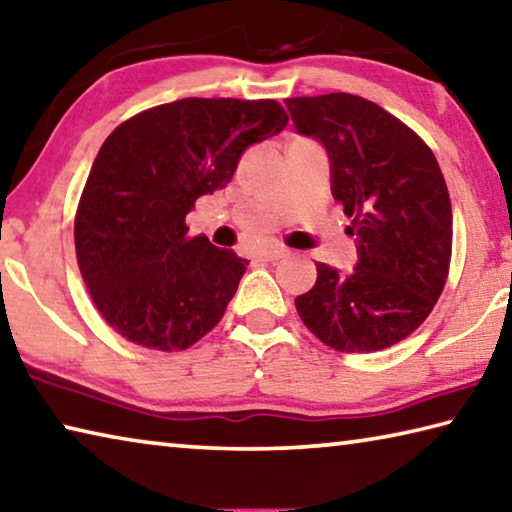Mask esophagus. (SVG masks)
Here are the masks:
<instances>
[{
	"label": "esophagus",
	"instance_id": "obj_1",
	"mask_svg": "<svg viewBox=\"0 0 512 512\" xmlns=\"http://www.w3.org/2000/svg\"><path fill=\"white\" fill-rule=\"evenodd\" d=\"M287 255H289V250L287 248H280V246L266 248V250H262V253H259V257L268 259V262H277V259H282V257H287Z\"/></svg>",
	"mask_w": 512,
	"mask_h": 512
}]
</instances>
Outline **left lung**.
Listing matches in <instances>:
<instances>
[{
	"mask_svg": "<svg viewBox=\"0 0 512 512\" xmlns=\"http://www.w3.org/2000/svg\"><path fill=\"white\" fill-rule=\"evenodd\" d=\"M284 103L298 133L325 144L332 194L359 237L354 273L318 262L314 289L296 298L298 316L336 352L391 348L427 320L445 289L452 203L443 171L418 133L357 94Z\"/></svg>",
	"mask_w": 512,
	"mask_h": 512,
	"instance_id": "obj_1",
	"label": "left lung"
}]
</instances>
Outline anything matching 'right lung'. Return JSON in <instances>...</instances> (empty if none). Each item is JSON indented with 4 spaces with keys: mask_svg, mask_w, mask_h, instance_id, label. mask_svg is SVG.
Masks as SVG:
<instances>
[{
    "mask_svg": "<svg viewBox=\"0 0 512 512\" xmlns=\"http://www.w3.org/2000/svg\"><path fill=\"white\" fill-rule=\"evenodd\" d=\"M289 115L273 99H178L121 121L101 144L74 216L94 307L126 341L192 348L219 325L248 259L189 237L196 198L232 180L241 153Z\"/></svg>",
    "mask_w": 512,
    "mask_h": 512,
    "instance_id": "1",
    "label": "right lung"
}]
</instances>
